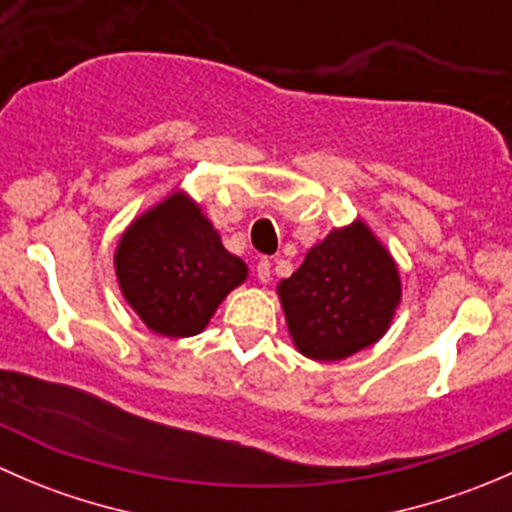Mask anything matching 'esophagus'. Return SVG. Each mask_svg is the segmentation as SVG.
Segmentation results:
<instances>
[{
  "label": "esophagus",
  "mask_w": 512,
  "mask_h": 512,
  "mask_svg": "<svg viewBox=\"0 0 512 512\" xmlns=\"http://www.w3.org/2000/svg\"><path fill=\"white\" fill-rule=\"evenodd\" d=\"M255 275H257V280L262 282V285H267V282H270V277H272V262L270 260H260V262H257Z\"/></svg>",
  "instance_id": "34e87169"
}]
</instances>
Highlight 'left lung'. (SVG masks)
Listing matches in <instances>:
<instances>
[{
    "instance_id": "8db88e82",
    "label": "left lung",
    "mask_w": 512,
    "mask_h": 512,
    "mask_svg": "<svg viewBox=\"0 0 512 512\" xmlns=\"http://www.w3.org/2000/svg\"><path fill=\"white\" fill-rule=\"evenodd\" d=\"M294 347L347 359L384 337L401 299L396 262L361 220L332 230L277 287Z\"/></svg>"
}]
</instances>
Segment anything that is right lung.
I'll list each match as a JSON object with an SVG mask.
<instances>
[{"mask_svg": "<svg viewBox=\"0 0 512 512\" xmlns=\"http://www.w3.org/2000/svg\"><path fill=\"white\" fill-rule=\"evenodd\" d=\"M116 277L126 302L163 337H193L208 327L247 265L225 250L220 235L185 193L133 220L116 250Z\"/></svg>", "mask_w": 512, "mask_h": 512, "instance_id": "obj_1", "label": "right lung"}]
</instances>
